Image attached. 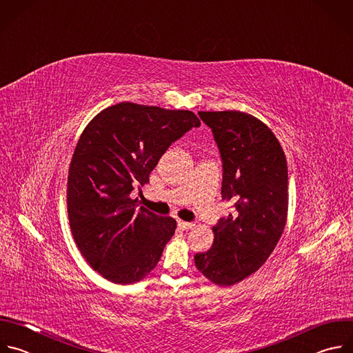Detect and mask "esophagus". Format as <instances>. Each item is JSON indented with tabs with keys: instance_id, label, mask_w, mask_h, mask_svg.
Here are the masks:
<instances>
[{
	"instance_id": "1",
	"label": "esophagus",
	"mask_w": 353,
	"mask_h": 353,
	"mask_svg": "<svg viewBox=\"0 0 353 353\" xmlns=\"http://www.w3.org/2000/svg\"><path fill=\"white\" fill-rule=\"evenodd\" d=\"M178 227H179V230H182V231H188V230H192L193 227H194V224H192V223H186V221H178Z\"/></svg>"
}]
</instances>
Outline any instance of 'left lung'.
Wrapping results in <instances>:
<instances>
[{"mask_svg":"<svg viewBox=\"0 0 353 353\" xmlns=\"http://www.w3.org/2000/svg\"><path fill=\"white\" fill-rule=\"evenodd\" d=\"M223 159V199L235 213L213 227L214 242L194 256L197 270L219 287H232L270 257L288 217V167L278 139L242 111H199Z\"/></svg>","mask_w":353,"mask_h":353,"instance_id":"left-lung-1","label":"left lung"}]
</instances>
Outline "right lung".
Returning <instances> with one entry per match:
<instances>
[{"instance_id":"1","label":"right lung","mask_w":353,"mask_h":353,"mask_svg":"<svg viewBox=\"0 0 353 353\" xmlns=\"http://www.w3.org/2000/svg\"><path fill=\"white\" fill-rule=\"evenodd\" d=\"M199 118L186 110L119 103L82 132L69 164L70 232L90 267L114 284L142 281L159 263L176 221L137 208L130 192L149 182L161 156Z\"/></svg>"}]
</instances>
